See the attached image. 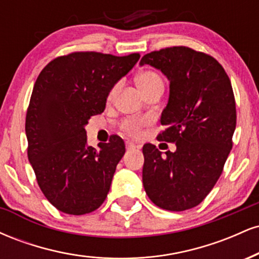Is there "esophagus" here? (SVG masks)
I'll return each instance as SVG.
<instances>
[{
  "instance_id": "obj_1",
  "label": "esophagus",
  "mask_w": 259,
  "mask_h": 259,
  "mask_svg": "<svg viewBox=\"0 0 259 259\" xmlns=\"http://www.w3.org/2000/svg\"><path fill=\"white\" fill-rule=\"evenodd\" d=\"M135 148H139V146H136L133 142H126V150H135Z\"/></svg>"
}]
</instances>
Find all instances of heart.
<instances>
[{"label":"heart","mask_w":259,"mask_h":259,"mask_svg":"<svg viewBox=\"0 0 259 259\" xmlns=\"http://www.w3.org/2000/svg\"><path fill=\"white\" fill-rule=\"evenodd\" d=\"M136 84L140 88V90L142 91V94H147L148 91L153 90V89H163V80L159 76V74H157L153 70H145V72H141L136 76ZM121 86V82L118 81L115 82L114 85L112 86L111 90L108 92V100H113L114 96L117 95V92L119 91ZM144 118H127L121 123V129L124 132L129 134L132 136H138L140 134V130H141V126L145 124Z\"/></svg>","instance_id":"heart-1"}]
</instances>
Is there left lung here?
I'll return each instance as SVG.
<instances>
[{"label":"left lung","mask_w":259,"mask_h":259,"mask_svg":"<svg viewBox=\"0 0 259 259\" xmlns=\"http://www.w3.org/2000/svg\"><path fill=\"white\" fill-rule=\"evenodd\" d=\"M148 64L169 80L158 140L175 142L165 156L154 145L142 148V183L156 206L186 210L200 204L221 177L233 147L236 107L229 76L214 58L189 47L147 53Z\"/></svg>","instance_id":"obj_1"}]
</instances>
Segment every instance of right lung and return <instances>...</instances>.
Masks as SVG:
<instances>
[{"label": "right lung", "instance_id": "1", "mask_svg": "<svg viewBox=\"0 0 259 259\" xmlns=\"http://www.w3.org/2000/svg\"><path fill=\"white\" fill-rule=\"evenodd\" d=\"M139 58L74 52L38 74L25 119L28 158L45 197L61 212L86 214L106 200L125 145L113 135L99 148L89 146L85 126Z\"/></svg>", "mask_w": 259, "mask_h": 259}]
</instances>
